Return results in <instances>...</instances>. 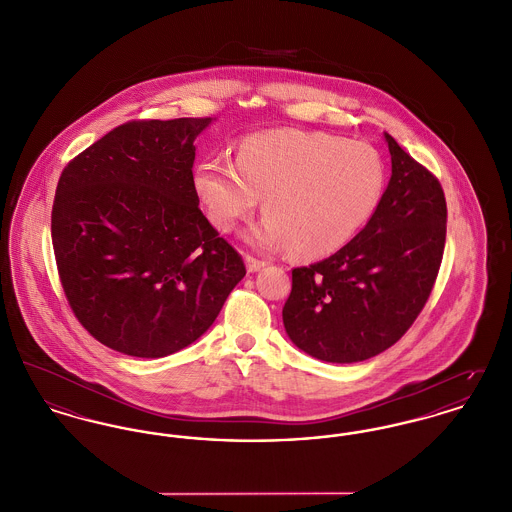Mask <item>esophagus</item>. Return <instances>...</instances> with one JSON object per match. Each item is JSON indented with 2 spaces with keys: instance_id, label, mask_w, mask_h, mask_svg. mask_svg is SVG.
<instances>
[{
  "instance_id": "34e87169",
  "label": "esophagus",
  "mask_w": 512,
  "mask_h": 512,
  "mask_svg": "<svg viewBox=\"0 0 512 512\" xmlns=\"http://www.w3.org/2000/svg\"><path fill=\"white\" fill-rule=\"evenodd\" d=\"M264 266H266L264 260H258V258H254V256H246V270H248L250 274L260 272Z\"/></svg>"
}]
</instances>
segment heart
<instances>
[{
	"label": "heart",
	"mask_w": 512,
	"mask_h": 512,
	"mask_svg": "<svg viewBox=\"0 0 512 512\" xmlns=\"http://www.w3.org/2000/svg\"><path fill=\"white\" fill-rule=\"evenodd\" d=\"M385 166L368 142L319 131L279 129L242 140L236 164L205 158L195 189L221 231L248 217L264 197L266 217L246 238L260 248L291 246L319 258L348 244L372 217Z\"/></svg>",
	"instance_id": "obj_1"
}]
</instances>
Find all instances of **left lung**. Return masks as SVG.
<instances>
[{
  "label": "left lung",
  "instance_id": "left-lung-1",
  "mask_svg": "<svg viewBox=\"0 0 512 512\" xmlns=\"http://www.w3.org/2000/svg\"><path fill=\"white\" fill-rule=\"evenodd\" d=\"M391 180L372 219L323 262L291 272L283 326L309 356L354 364L393 346L419 317L446 242L440 182L391 135Z\"/></svg>",
  "mask_w": 512,
  "mask_h": 512
}]
</instances>
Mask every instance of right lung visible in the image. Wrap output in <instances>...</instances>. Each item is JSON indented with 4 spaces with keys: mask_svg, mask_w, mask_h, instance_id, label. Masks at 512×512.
<instances>
[{
    "mask_svg": "<svg viewBox=\"0 0 512 512\" xmlns=\"http://www.w3.org/2000/svg\"><path fill=\"white\" fill-rule=\"evenodd\" d=\"M205 119L129 121L62 170L52 246L66 299L95 340L164 358L215 323L244 262L199 209Z\"/></svg>",
    "mask_w": 512,
    "mask_h": 512,
    "instance_id": "obj_1",
    "label": "right lung"
}]
</instances>
